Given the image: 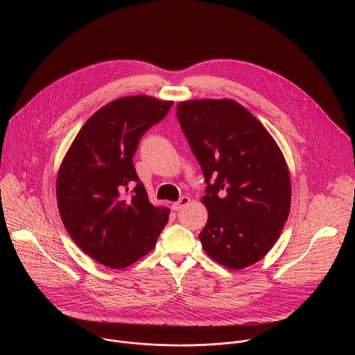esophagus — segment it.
<instances>
[{
    "label": "esophagus",
    "instance_id": "34e87169",
    "mask_svg": "<svg viewBox=\"0 0 355 355\" xmlns=\"http://www.w3.org/2000/svg\"><path fill=\"white\" fill-rule=\"evenodd\" d=\"M191 202V198L189 196H181L180 198V200H177V202H173V205H171V208H173V211H181L184 207H187L188 204Z\"/></svg>",
    "mask_w": 355,
    "mask_h": 355
}]
</instances>
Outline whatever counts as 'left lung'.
I'll list each match as a JSON object with an SVG mask.
<instances>
[{"instance_id":"1","label":"left lung","mask_w":355,"mask_h":355,"mask_svg":"<svg viewBox=\"0 0 355 355\" xmlns=\"http://www.w3.org/2000/svg\"><path fill=\"white\" fill-rule=\"evenodd\" d=\"M177 118L208 184L200 198L208 209L202 247L226 268L252 266L277 243L289 216L291 177L279 146L229 98L182 101Z\"/></svg>"}]
</instances>
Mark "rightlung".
Here are the masks:
<instances>
[{"label": "right lung", "instance_id": "obj_1", "mask_svg": "<svg viewBox=\"0 0 355 355\" xmlns=\"http://www.w3.org/2000/svg\"><path fill=\"white\" fill-rule=\"evenodd\" d=\"M171 105L148 95L112 101L83 125L60 164L62 222L85 254L105 267L126 268L148 254L168 222L170 209L148 200L132 159L143 133Z\"/></svg>", "mask_w": 355, "mask_h": 355}]
</instances>
